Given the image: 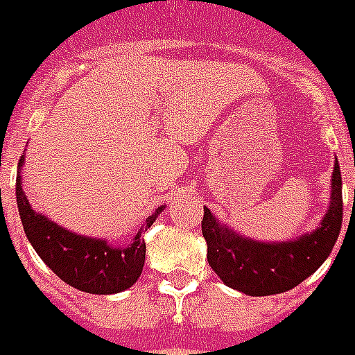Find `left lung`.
Here are the masks:
<instances>
[{
	"mask_svg": "<svg viewBox=\"0 0 355 355\" xmlns=\"http://www.w3.org/2000/svg\"><path fill=\"white\" fill-rule=\"evenodd\" d=\"M343 226V178L335 161L331 206L318 230L286 243H258L218 225L204 207L202 234L207 241V262L220 281L249 295L281 294L294 288L324 263Z\"/></svg>",
	"mask_w": 355,
	"mask_h": 355,
	"instance_id": "1",
	"label": "left lung"
}]
</instances>
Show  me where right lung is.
Instances as JSON below:
<instances>
[{
    "mask_svg": "<svg viewBox=\"0 0 355 355\" xmlns=\"http://www.w3.org/2000/svg\"><path fill=\"white\" fill-rule=\"evenodd\" d=\"M22 162L24 157H20L16 175V204L24 232L42 262L61 281L87 294H117L130 288L142 273L146 260V241L142 234L155 223L162 207L146 218V225L138 230L130 247L114 249L103 239L76 236L33 211L20 183Z\"/></svg>",
    "mask_w": 355,
    "mask_h": 355,
    "instance_id": "right-lung-1",
    "label": "right lung"
}]
</instances>
